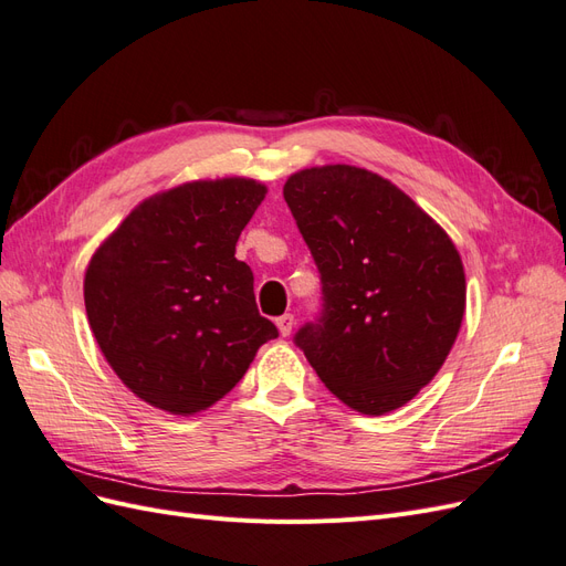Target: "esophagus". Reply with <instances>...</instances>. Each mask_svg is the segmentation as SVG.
Returning <instances> with one entry per match:
<instances>
[{
    "instance_id": "esophagus-1",
    "label": "esophagus",
    "mask_w": 566,
    "mask_h": 566,
    "mask_svg": "<svg viewBox=\"0 0 566 566\" xmlns=\"http://www.w3.org/2000/svg\"><path fill=\"white\" fill-rule=\"evenodd\" d=\"M276 325H279V331H281V335H283V337H287L290 333H293V325H295V316H293V314H283V316H279V318H276Z\"/></svg>"
}]
</instances>
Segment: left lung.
I'll return each instance as SVG.
<instances>
[{
	"instance_id": "left-lung-1",
	"label": "left lung",
	"mask_w": 566,
	"mask_h": 566,
	"mask_svg": "<svg viewBox=\"0 0 566 566\" xmlns=\"http://www.w3.org/2000/svg\"><path fill=\"white\" fill-rule=\"evenodd\" d=\"M283 198L323 293L295 345L358 413L401 408L447 361L465 314L453 241L401 188L361 167L302 169Z\"/></svg>"
}]
</instances>
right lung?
Listing matches in <instances>:
<instances>
[{
    "instance_id": "1",
    "label": "right lung",
    "mask_w": 566,
    "mask_h": 566,
    "mask_svg": "<svg viewBox=\"0 0 566 566\" xmlns=\"http://www.w3.org/2000/svg\"><path fill=\"white\" fill-rule=\"evenodd\" d=\"M266 196L254 179L191 181L144 200L84 273V306L106 361L136 397L175 416L241 382L264 342L238 235Z\"/></svg>"
}]
</instances>
